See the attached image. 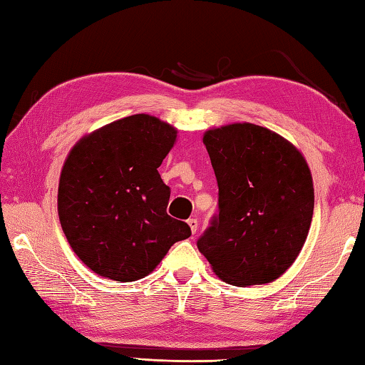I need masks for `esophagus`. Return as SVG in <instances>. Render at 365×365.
<instances>
[{
  "instance_id": "esophagus-1",
  "label": "esophagus",
  "mask_w": 365,
  "mask_h": 365,
  "mask_svg": "<svg viewBox=\"0 0 365 365\" xmlns=\"http://www.w3.org/2000/svg\"><path fill=\"white\" fill-rule=\"evenodd\" d=\"M187 224H189V227H190L192 233H195V232H197V229H198V221H197V219H194V217L189 219Z\"/></svg>"
}]
</instances>
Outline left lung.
<instances>
[{"label":"left lung","mask_w":365,"mask_h":365,"mask_svg":"<svg viewBox=\"0 0 365 365\" xmlns=\"http://www.w3.org/2000/svg\"><path fill=\"white\" fill-rule=\"evenodd\" d=\"M203 143L219 198L198 250L225 283H270L297 259L310 230V168L289 141L254 123L208 130Z\"/></svg>","instance_id":"obj_1"}]
</instances>
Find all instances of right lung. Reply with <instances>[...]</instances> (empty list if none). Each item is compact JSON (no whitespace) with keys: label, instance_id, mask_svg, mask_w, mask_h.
Listing matches in <instances>:
<instances>
[{"label":"right lung","instance_id":"1","mask_svg":"<svg viewBox=\"0 0 365 365\" xmlns=\"http://www.w3.org/2000/svg\"><path fill=\"white\" fill-rule=\"evenodd\" d=\"M176 130L135 114L87 135L71 149L58 184V217L68 243L91 270L136 281L159 265L190 227L167 215L170 187L159 168Z\"/></svg>","mask_w":365,"mask_h":365}]
</instances>
